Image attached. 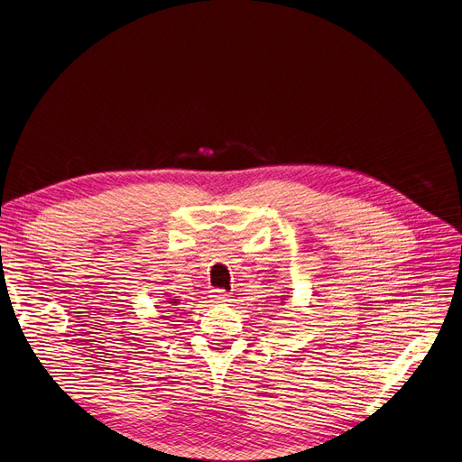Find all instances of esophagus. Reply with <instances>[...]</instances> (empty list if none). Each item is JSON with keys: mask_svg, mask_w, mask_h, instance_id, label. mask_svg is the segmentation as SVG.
I'll return each instance as SVG.
<instances>
[{"mask_svg": "<svg viewBox=\"0 0 462 462\" xmlns=\"http://www.w3.org/2000/svg\"><path fill=\"white\" fill-rule=\"evenodd\" d=\"M209 299H212L214 302H228L230 292H226L225 289H212L209 291Z\"/></svg>", "mask_w": 462, "mask_h": 462, "instance_id": "34e87169", "label": "esophagus"}]
</instances>
